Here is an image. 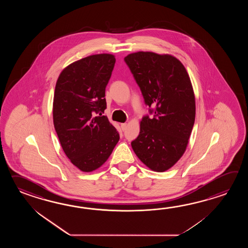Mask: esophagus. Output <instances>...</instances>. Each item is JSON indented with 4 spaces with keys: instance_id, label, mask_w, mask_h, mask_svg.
Instances as JSON below:
<instances>
[{
    "instance_id": "obj_1",
    "label": "esophagus",
    "mask_w": 248,
    "mask_h": 248,
    "mask_svg": "<svg viewBox=\"0 0 248 248\" xmlns=\"http://www.w3.org/2000/svg\"><path fill=\"white\" fill-rule=\"evenodd\" d=\"M126 126H127V124H126V123H122L121 126H122V130H123V131H124V130H126Z\"/></svg>"
}]
</instances>
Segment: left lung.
<instances>
[{
	"label": "left lung",
	"instance_id": "obj_1",
	"mask_svg": "<svg viewBox=\"0 0 248 248\" xmlns=\"http://www.w3.org/2000/svg\"><path fill=\"white\" fill-rule=\"evenodd\" d=\"M124 60L153 114L142 117L132 148L149 169L164 172L185 153L195 122V96L189 74L170 55L139 51Z\"/></svg>",
	"mask_w": 248,
	"mask_h": 248
}]
</instances>
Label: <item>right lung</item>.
Here are the masks:
<instances>
[{
  "label": "right lung",
  "instance_id": "1",
  "mask_svg": "<svg viewBox=\"0 0 248 248\" xmlns=\"http://www.w3.org/2000/svg\"><path fill=\"white\" fill-rule=\"evenodd\" d=\"M115 61L111 54L79 59L63 69L56 84L54 126L65 155L83 172L100 168L120 140L116 128L102 116Z\"/></svg>",
  "mask_w": 248,
  "mask_h": 248
}]
</instances>
